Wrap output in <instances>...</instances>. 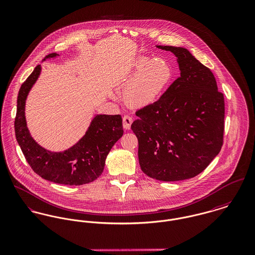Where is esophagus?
Instances as JSON below:
<instances>
[{"label":"esophagus","mask_w":255,"mask_h":255,"mask_svg":"<svg viewBox=\"0 0 255 255\" xmlns=\"http://www.w3.org/2000/svg\"><path fill=\"white\" fill-rule=\"evenodd\" d=\"M132 122H133V119H132L131 117H129V116H124V117H123V127H124V129L130 130Z\"/></svg>","instance_id":"esophagus-1"}]
</instances>
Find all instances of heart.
Here are the masks:
<instances>
[{
  "mask_svg": "<svg viewBox=\"0 0 255 255\" xmlns=\"http://www.w3.org/2000/svg\"><path fill=\"white\" fill-rule=\"evenodd\" d=\"M173 78V70L166 59L138 56L133 62L123 97L134 109L153 103Z\"/></svg>",
  "mask_w": 255,
  "mask_h": 255,
  "instance_id": "heart-1",
  "label": "heart"
}]
</instances>
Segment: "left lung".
I'll return each instance as SVG.
<instances>
[{
	"mask_svg": "<svg viewBox=\"0 0 255 255\" xmlns=\"http://www.w3.org/2000/svg\"><path fill=\"white\" fill-rule=\"evenodd\" d=\"M175 54L180 77L158 101L136 113L131 129L138 140L141 171L162 181L202 173L219 153L224 97L212 71L184 47L156 45Z\"/></svg>",
	"mask_w": 255,
	"mask_h": 255,
	"instance_id": "1",
	"label": "left lung"
}]
</instances>
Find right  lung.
<instances>
[{
	"instance_id": "add662e5",
	"label": "right lung",
	"mask_w": 255,
	"mask_h": 255,
	"mask_svg": "<svg viewBox=\"0 0 255 255\" xmlns=\"http://www.w3.org/2000/svg\"><path fill=\"white\" fill-rule=\"evenodd\" d=\"M57 56V53H50L42 61ZM40 72L39 65L21 85L17 97L14 129L21 150L33 171L46 180L66 185L92 182L102 175L106 158L123 135L121 116L96 115L85 134L64 151H50L42 147L31 136L25 118L27 96Z\"/></svg>"
}]
</instances>
